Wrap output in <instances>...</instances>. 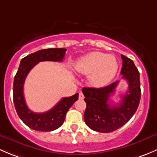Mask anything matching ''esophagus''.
Returning <instances> with one entry per match:
<instances>
[{
  "label": "esophagus",
  "instance_id": "34e87169",
  "mask_svg": "<svg viewBox=\"0 0 157 157\" xmlns=\"http://www.w3.org/2000/svg\"><path fill=\"white\" fill-rule=\"evenodd\" d=\"M78 98H79V99H81V100L84 99L85 96H84V94H83V93H82V92H80V93H79Z\"/></svg>",
  "mask_w": 157,
  "mask_h": 157
}]
</instances>
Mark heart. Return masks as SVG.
<instances>
[{
	"label": "heart",
	"mask_w": 157,
	"mask_h": 157,
	"mask_svg": "<svg viewBox=\"0 0 157 157\" xmlns=\"http://www.w3.org/2000/svg\"><path fill=\"white\" fill-rule=\"evenodd\" d=\"M75 69L83 75H89L90 84L96 88L107 85L113 79L118 70V63L113 55L93 51L77 60Z\"/></svg>",
	"instance_id": "obj_1"
}]
</instances>
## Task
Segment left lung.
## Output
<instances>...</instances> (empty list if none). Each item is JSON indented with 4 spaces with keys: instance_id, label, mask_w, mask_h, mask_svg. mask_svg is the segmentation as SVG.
<instances>
[{
    "instance_id": "1",
    "label": "left lung",
    "mask_w": 157,
    "mask_h": 157,
    "mask_svg": "<svg viewBox=\"0 0 157 157\" xmlns=\"http://www.w3.org/2000/svg\"><path fill=\"white\" fill-rule=\"evenodd\" d=\"M122 67L121 75L128 84L126 94L121 96L122 101L117 105L109 103L115 93L119 81L100 88H83L82 93L86 103L84 120L92 130L109 133L123 126L135 113L140 100V73L133 61L121 55Z\"/></svg>"
}]
</instances>
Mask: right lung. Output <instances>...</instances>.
Segmentation results:
<instances>
[{
	"label": "right lung",
	"instance_id": "right-lung-1",
	"mask_svg": "<svg viewBox=\"0 0 157 157\" xmlns=\"http://www.w3.org/2000/svg\"><path fill=\"white\" fill-rule=\"evenodd\" d=\"M66 51L65 48L43 49L21 59L18 71L14 77L13 88L14 106L21 120L33 130L51 132L60 127L65 120L67 111L78 99V93H76L73 96L62 98L50 110L37 113L29 109L24 98V82L31 69L42 61L62 62Z\"/></svg>",
	"mask_w": 157,
	"mask_h": 157
}]
</instances>
